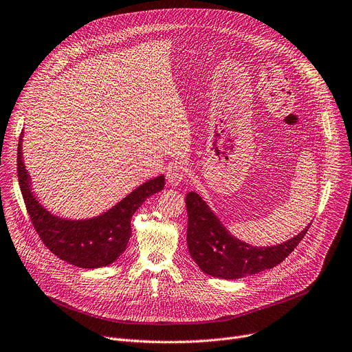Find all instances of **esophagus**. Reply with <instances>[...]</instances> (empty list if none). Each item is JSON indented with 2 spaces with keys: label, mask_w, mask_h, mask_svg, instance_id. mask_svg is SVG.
Listing matches in <instances>:
<instances>
[{
  "label": "esophagus",
  "mask_w": 352,
  "mask_h": 352,
  "mask_svg": "<svg viewBox=\"0 0 352 352\" xmlns=\"http://www.w3.org/2000/svg\"><path fill=\"white\" fill-rule=\"evenodd\" d=\"M185 175H186V167L179 162L170 164L167 168V182L171 186L179 185L182 182V179L185 178Z\"/></svg>",
  "instance_id": "obj_1"
}]
</instances>
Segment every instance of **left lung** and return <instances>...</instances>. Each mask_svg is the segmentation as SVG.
<instances>
[{"label": "left lung", "instance_id": "8db88e82", "mask_svg": "<svg viewBox=\"0 0 352 352\" xmlns=\"http://www.w3.org/2000/svg\"><path fill=\"white\" fill-rule=\"evenodd\" d=\"M188 210L186 243L190 257L208 275L240 279L280 264L305 237L311 223L295 237L276 245L254 247L234 237L197 194L185 198Z\"/></svg>", "mask_w": 352, "mask_h": 352}]
</instances>
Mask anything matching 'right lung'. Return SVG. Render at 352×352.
I'll return each instance as SVG.
<instances>
[{"instance_id": "right-lung-1", "label": "right lung", "mask_w": 352, "mask_h": 352, "mask_svg": "<svg viewBox=\"0 0 352 352\" xmlns=\"http://www.w3.org/2000/svg\"><path fill=\"white\" fill-rule=\"evenodd\" d=\"M22 138L23 132L18 143V181L32 225L43 244L60 260L80 268H101L115 263L129 243L132 216L148 197L164 188V175L146 181L100 216L65 219L49 212L32 190L22 158Z\"/></svg>"}]
</instances>
